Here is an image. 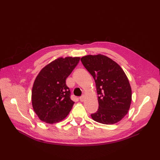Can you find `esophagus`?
I'll return each mask as SVG.
<instances>
[{"label": "esophagus", "mask_w": 160, "mask_h": 160, "mask_svg": "<svg viewBox=\"0 0 160 160\" xmlns=\"http://www.w3.org/2000/svg\"><path fill=\"white\" fill-rule=\"evenodd\" d=\"M84 99H85V97L83 95V96H81V97H80V98H79V100L81 101V102H83V101H84Z\"/></svg>", "instance_id": "esophagus-1"}]
</instances>
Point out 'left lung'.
I'll use <instances>...</instances> for the list:
<instances>
[{"label":"left lung","instance_id":"obj_1","mask_svg":"<svg viewBox=\"0 0 160 160\" xmlns=\"http://www.w3.org/2000/svg\"><path fill=\"white\" fill-rule=\"evenodd\" d=\"M81 61L93 76L99 95V109L91 115L92 119L106 125L119 122L128 113L132 103L127 75L117 62L103 55H86Z\"/></svg>","mask_w":160,"mask_h":160}]
</instances>
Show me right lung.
<instances>
[{
  "label": "right lung",
  "mask_w": 160,
  "mask_h": 160,
  "mask_svg": "<svg viewBox=\"0 0 160 160\" xmlns=\"http://www.w3.org/2000/svg\"><path fill=\"white\" fill-rule=\"evenodd\" d=\"M80 57H59L47 64L34 81L31 101L34 111L42 122L53 124L63 120L75 103L66 79Z\"/></svg>",
  "instance_id": "1"
}]
</instances>
